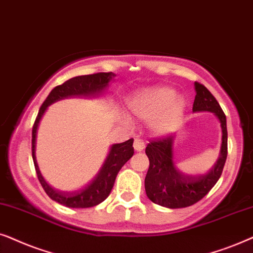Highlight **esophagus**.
Segmentation results:
<instances>
[{
  "instance_id": "34e87169",
  "label": "esophagus",
  "mask_w": 253,
  "mask_h": 253,
  "mask_svg": "<svg viewBox=\"0 0 253 253\" xmlns=\"http://www.w3.org/2000/svg\"><path fill=\"white\" fill-rule=\"evenodd\" d=\"M133 147H134V149H135L136 151H142L144 149V147H146V144H144V142H143L142 140L135 139V140H134Z\"/></svg>"
}]
</instances>
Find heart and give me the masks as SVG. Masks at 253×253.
<instances>
[{"instance_id": "b5f03b06", "label": "heart", "mask_w": 253, "mask_h": 253, "mask_svg": "<svg viewBox=\"0 0 253 253\" xmlns=\"http://www.w3.org/2000/svg\"><path fill=\"white\" fill-rule=\"evenodd\" d=\"M128 107L140 119H149L151 132L163 135L176 128L183 119L186 103L169 86H153L134 93Z\"/></svg>"}]
</instances>
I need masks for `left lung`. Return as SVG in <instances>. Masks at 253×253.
<instances>
[{"mask_svg":"<svg viewBox=\"0 0 253 253\" xmlns=\"http://www.w3.org/2000/svg\"><path fill=\"white\" fill-rule=\"evenodd\" d=\"M193 112L214 113L222 128V144L216 163L205 174L190 176L177 169L173 161V135L151 140L146 148L149 158L144 188L154 204L167 208H184L194 205L210 192L221 177L228 154L227 119L220 104L210 90L199 82L194 83Z\"/></svg>","mask_w":253,"mask_h":253,"instance_id":"obj_1","label":"left lung"}]
</instances>
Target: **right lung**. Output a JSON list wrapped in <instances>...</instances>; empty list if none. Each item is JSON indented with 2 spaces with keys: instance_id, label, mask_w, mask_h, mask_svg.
<instances>
[{
  "instance_id": "add662e5",
  "label": "right lung",
  "mask_w": 253,
  "mask_h": 253,
  "mask_svg": "<svg viewBox=\"0 0 253 253\" xmlns=\"http://www.w3.org/2000/svg\"><path fill=\"white\" fill-rule=\"evenodd\" d=\"M114 76L116 75L111 72L97 73L91 74V75L76 76L66 81L65 83L55 86L49 92V95L47 96L45 102L40 107L38 116L36 118L32 128V158L33 163H35L37 176H38V179L42 188L45 190L46 194L48 195L50 199L63 205V206L70 208H89L103 203L112 191L118 172L124 167V164L133 156L134 140L129 139L123 143L112 144L102 169L95 177V179L89 185H86L85 187L81 188L79 191L62 192L47 184L42 173H40L36 158L37 130H38L39 123L50 104L55 103L56 100L68 98V97H98L107 89L110 81Z\"/></svg>"
}]
</instances>
